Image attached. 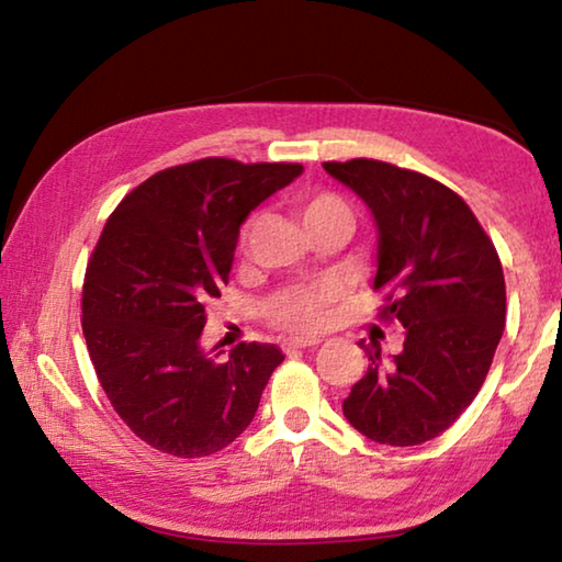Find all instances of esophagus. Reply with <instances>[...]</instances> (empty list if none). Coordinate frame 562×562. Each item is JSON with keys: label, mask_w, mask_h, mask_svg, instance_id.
Masks as SVG:
<instances>
[{"label": "esophagus", "mask_w": 562, "mask_h": 562, "mask_svg": "<svg viewBox=\"0 0 562 562\" xmlns=\"http://www.w3.org/2000/svg\"><path fill=\"white\" fill-rule=\"evenodd\" d=\"M319 339H288L284 341V351H297V349H310V347H317Z\"/></svg>", "instance_id": "1"}]
</instances>
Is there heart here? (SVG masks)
<instances>
[{"instance_id":"heart-1","label":"heart","mask_w":562,"mask_h":562,"mask_svg":"<svg viewBox=\"0 0 562 562\" xmlns=\"http://www.w3.org/2000/svg\"><path fill=\"white\" fill-rule=\"evenodd\" d=\"M300 217L304 227H315L319 223L339 221L351 227V211L347 203L335 193H312L304 195L300 205ZM341 300V288L337 282L319 284H297V288L282 290L268 302V315L284 329L292 331H317L325 327L329 312Z\"/></svg>"}]
</instances>
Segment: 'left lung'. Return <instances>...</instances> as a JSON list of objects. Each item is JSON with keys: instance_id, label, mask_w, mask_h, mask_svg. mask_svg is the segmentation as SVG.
<instances>
[{"instance_id": "1", "label": "left lung", "mask_w": 562, "mask_h": 562, "mask_svg": "<svg viewBox=\"0 0 562 562\" xmlns=\"http://www.w3.org/2000/svg\"><path fill=\"white\" fill-rule=\"evenodd\" d=\"M322 166L372 213L374 290L389 292L382 319L404 327V349L389 361L372 341L341 412L376 443H424L469 408L491 369L506 327L498 252L439 180L369 158Z\"/></svg>"}]
</instances>
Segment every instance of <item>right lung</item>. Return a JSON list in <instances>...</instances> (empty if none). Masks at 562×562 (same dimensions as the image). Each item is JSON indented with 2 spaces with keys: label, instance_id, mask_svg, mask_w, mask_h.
I'll use <instances>...</instances> for the list:
<instances>
[{
  "label": "right lung",
  "instance_id": "add662e5",
  "mask_svg": "<svg viewBox=\"0 0 562 562\" xmlns=\"http://www.w3.org/2000/svg\"><path fill=\"white\" fill-rule=\"evenodd\" d=\"M302 170L231 158L160 170L103 227L83 280V337L109 402L154 449L211 456L255 418L284 355L258 341L225 361L205 351V302L231 278L247 215Z\"/></svg>",
  "mask_w": 562,
  "mask_h": 562
}]
</instances>
